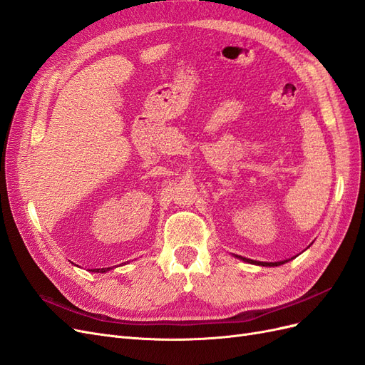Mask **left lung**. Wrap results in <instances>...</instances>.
<instances>
[{"label": "left lung", "mask_w": 365, "mask_h": 365, "mask_svg": "<svg viewBox=\"0 0 365 365\" xmlns=\"http://www.w3.org/2000/svg\"><path fill=\"white\" fill-rule=\"evenodd\" d=\"M236 257H240V256H236ZM244 262H248V263H254V264H260V267H279V264H283L284 262L288 260H283V262H257V260H251V259H245V257H240Z\"/></svg>", "instance_id": "left-lung-1"}]
</instances>
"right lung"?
Here are the masks:
<instances>
[{
    "label": "right lung",
    "mask_w": 365,
    "mask_h": 365,
    "mask_svg": "<svg viewBox=\"0 0 365 365\" xmlns=\"http://www.w3.org/2000/svg\"><path fill=\"white\" fill-rule=\"evenodd\" d=\"M109 269H111V268H98V269H91L93 272H106V271H109Z\"/></svg>",
    "instance_id": "1"
}]
</instances>
